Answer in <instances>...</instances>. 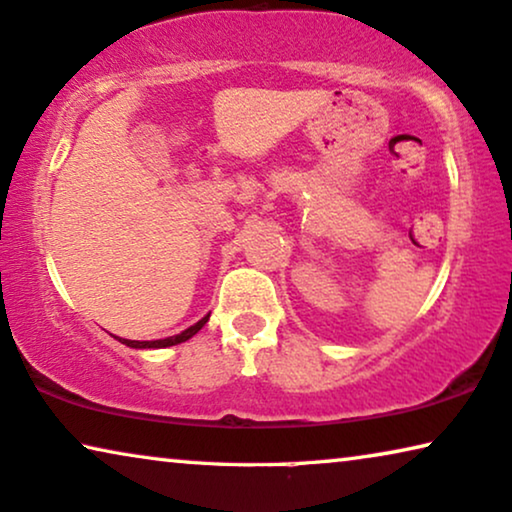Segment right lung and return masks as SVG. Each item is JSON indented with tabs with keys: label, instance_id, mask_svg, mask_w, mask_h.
<instances>
[{
	"label": "right lung",
	"instance_id": "add662e5",
	"mask_svg": "<svg viewBox=\"0 0 512 512\" xmlns=\"http://www.w3.org/2000/svg\"><path fill=\"white\" fill-rule=\"evenodd\" d=\"M206 322H208V315H206V318H201L197 325H192V327H187L185 331H181V334L169 336V338H160V341H127V338H118V341L129 345V348H169V345L183 343V341H187V338H192L201 327L206 325Z\"/></svg>",
	"mask_w": 512,
	"mask_h": 512
}]
</instances>
